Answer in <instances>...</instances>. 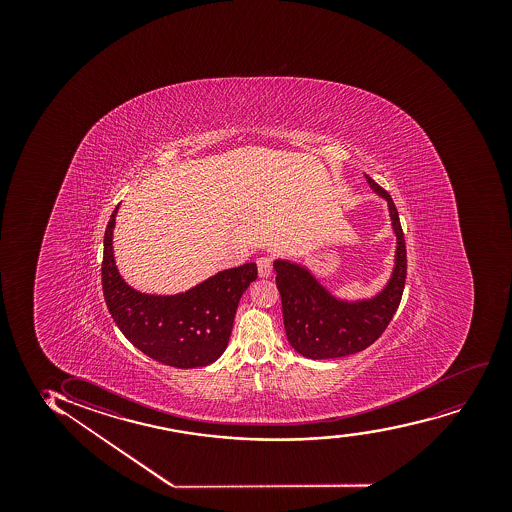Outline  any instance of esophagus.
<instances>
[{
  "label": "esophagus",
  "mask_w": 512,
  "mask_h": 512,
  "mask_svg": "<svg viewBox=\"0 0 512 512\" xmlns=\"http://www.w3.org/2000/svg\"><path fill=\"white\" fill-rule=\"evenodd\" d=\"M273 271V261L270 256H261L258 258V273L261 278H268Z\"/></svg>",
  "instance_id": "1"
}]
</instances>
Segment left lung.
I'll return each mask as SVG.
<instances>
[{"instance_id": "8db88e82", "label": "left lung", "mask_w": 512, "mask_h": 512, "mask_svg": "<svg viewBox=\"0 0 512 512\" xmlns=\"http://www.w3.org/2000/svg\"><path fill=\"white\" fill-rule=\"evenodd\" d=\"M365 179L381 198L388 201L389 217L396 235L393 273L379 294L372 299H336L306 266L287 259H275L273 263L278 292L282 295L288 343L307 359H338L362 352L384 333L400 306L406 278L405 235L388 191L367 174Z\"/></svg>"}]
</instances>
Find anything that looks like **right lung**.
<instances>
[{
	"mask_svg": "<svg viewBox=\"0 0 512 512\" xmlns=\"http://www.w3.org/2000/svg\"><path fill=\"white\" fill-rule=\"evenodd\" d=\"M114 208L102 259V290L107 309L128 340L160 364L177 369L205 367L229 345L235 311L246 288L258 278L256 263L220 271L176 295L141 294L119 275L112 251Z\"/></svg>",
	"mask_w": 512,
	"mask_h": 512,
	"instance_id": "obj_1",
	"label": "right lung"
}]
</instances>
